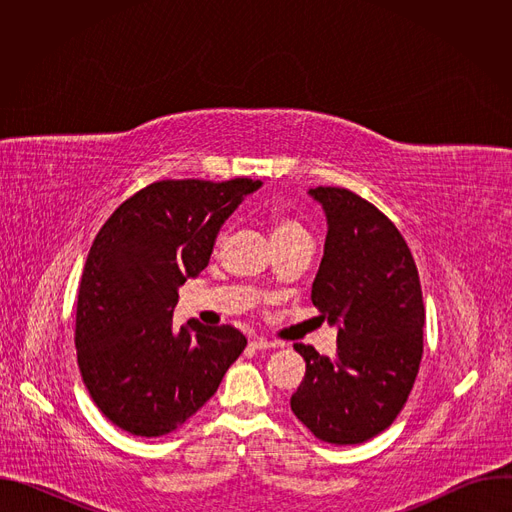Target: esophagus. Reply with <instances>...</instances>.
Segmentation results:
<instances>
[{
	"instance_id": "1",
	"label": "esophagus",
	"mask_w": 512,
	"mask_h": 512,
	"mask_svg": "<svg viewBox=\"0 0 512 512\" xmlns=\"http://www.w3.org/2000/svg\"><path fill=\"white\" fill-rule=\"evenodd\" d=\"M253 348H257V350H267V348H273L275 346V342L273 340H267V338H251V342H249Z\"/></svg>"
}]
</instances>
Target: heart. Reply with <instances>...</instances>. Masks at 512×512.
I'll list each match as a JSON object with an SVG mask.
<instances>
[{"label":"heart","mask_w":512,"mask_h":512,"mask_svg":"<svg viewBox=\"0 0 512 512\" xmlns=\"http://www.w3.org/2000/svg\"><path fill=\"white\" fill-rule=\"evenodd\" d=\"M267 227H269V235L273 245L279 243H287V241H296V239H310V233L306 229V225L291 214L287 208L283 206H273L267 212ZM225 233H218L216 237V247L223 243Z\"/></svg>","instance_id":"obj_1"}]
</instances>
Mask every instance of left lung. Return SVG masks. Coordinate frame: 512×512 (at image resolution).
<instances>
[{"label":"left lung","mask_w":512,"mask_h":512,"mask_svg":"<svg viewBox=\"0 0 512 512\" xmlns=\"http://www.w3.org/2000/svg\"><path fill=\"white\" fill-rule=\"evenodd\" d=\"M310 194L328 216L312 304L338 326V354L330 360L294 344L306 377L291 411L322 442L362 444L397 419L413 389L425 324L419 273L403 235L375 204L338 186Z\"/></svg>","instance_id":"obj_1"}]
</instances>
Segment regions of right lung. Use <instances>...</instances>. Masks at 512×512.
<instances>
[{"label": "right lung", "instance_id": "right-lung-1", "mask_svg": "<svg viewBox=\"0 0 512 512\" xmlns=\"http://www.w3.org/2000/svg\"><path fill=\"white\" fill-rule=\"evenodd\" d=\"M261 182L160 180L129 196L97 233L79 296L75 346L101 413L160 437L192 417L247 346L237 328L172 326L178 287L210 259L225 218Z\"/></svg>", "mask_w": 512, "mask_h": 512}]
</instances>
